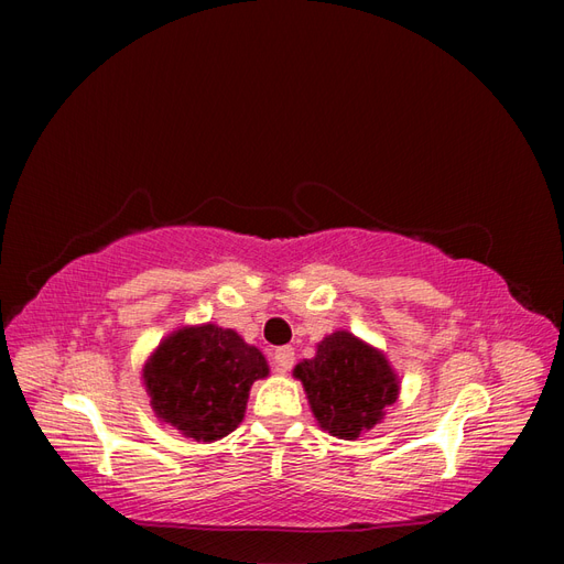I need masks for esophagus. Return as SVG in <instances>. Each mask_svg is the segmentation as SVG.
Returning a JSON list of instances; mask_svg holds the SVG:
<instances>
[{
    "label": "esophagus",
    "instance_id": "obj_1",
    "mask_svg": "<svg viewBox=\"0 0 564 564\" xmlns=\"http://www.w3.org/2000/svg\"><path fill=\"white\" fill-rule=\"evenodd\" d=\"M294 367V348L292 346H282L275 352H272V369L278 373H286Z\"/></svg>",
    "mask_w": 564,
    "mask_h": 564
}]
</instances>
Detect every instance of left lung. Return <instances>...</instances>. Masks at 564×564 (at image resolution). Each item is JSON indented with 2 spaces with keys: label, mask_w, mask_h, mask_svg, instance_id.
Returning <instances> with one entry per match:
<instances>
[{
  "label": "left lung",
  "mask_w": 564,
  "mask_h": 564,
  "mask_svg": "<svg viewBox=\"0 0 564 564\" xmlns=\"http://www.w3.org/2000/svg\"><path fill=\"white\" fill-rule=\"evenodd\" d=\"M294 377L301 379L317 423L340 440L373 429L400 390L383 352L350 332L324 338L313 360L296 365Z\"/></svg>",
  "instance_id": "1"
}]
</instances>
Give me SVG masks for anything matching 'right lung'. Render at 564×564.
<instances>
[{
  "mask_svg": "<svg viewBox=\"0 0 564 564\" xmlns=\"http://www.w3.org/2000/svg\"><path fill=\"white\" fill-rule=\"evenodd\" d=\"M263 377L268 362L261 350L216 324L174 332L143 369L158 419L197 442L232 433L245 419L251 383Z\"/></svg>",
  "mask_w": 564,
  "mask_h": 564,
  "instance_id": "add662e5",
  "label": "right lung"
}]
</instances>
